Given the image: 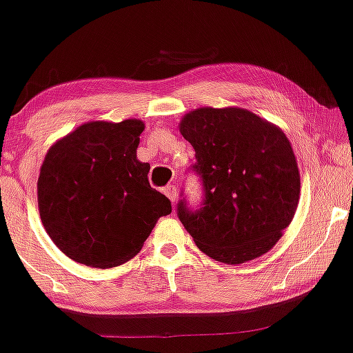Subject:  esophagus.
<instances>
[{
    "mask_svg": "<svg viewBox=\"0 0 353 353\" xmlns=\"http://www.w3.org/2000/svg\"><path fill=\"white\" fill-rule=\"evenodd\" d=\"M164 194L168 195L169 201H171L172 203L177 201V189H176V185H168V188H164Z\"/></svg>",
    "mask_w": 353,
    "mask_h": 353,
    "instance_id": "obj_1",
    "label": "esophagus"
}]
</instances>
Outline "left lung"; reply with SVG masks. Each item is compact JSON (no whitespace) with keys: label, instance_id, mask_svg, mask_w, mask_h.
<instances>
[{"label":"left lung","instance_id":"1","mask_svg":"<svg viewBox=\"0 0 353 353\" xmlns=\"http://www.w3.org/2000/svg\"><path fill=\"white\" fill-rule=\"evenodd\" d=\"M192 144L203 201L177 215L207 256L240 265L281 239L298 209L301 179L290 139L278 126L243 108H199L181 121Z\"/></svg>","mask_w":353,"mask_h":353}]
</instances>
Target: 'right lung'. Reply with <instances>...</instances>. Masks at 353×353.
Segmentation results:
<instances>
[{"instance_id": "add662e5", "label": "right lung", "mask_w": 353, "mask_h": 353, "mask_svg": "<svg viewBox=\"0 0 353 353\" xmlns=\"http://www.w3.org/2000/svg\"><path fill=\"white\" fill-rule=\"evenodd\" d=\"M144 123L88 121L50 146L37 179L42 225L74 261L113 268L139 253L171 201L136 158Z\"/></svg>"}]
</instances>
